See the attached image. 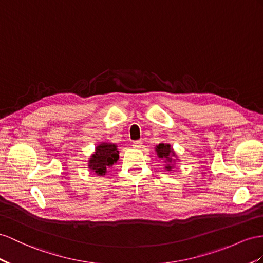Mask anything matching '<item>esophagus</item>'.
<instances>
[{"label":"esophagus","mask_w":263,"mask_h":263,"mask_svg":"<svg viewBox=\"0 0 263 263\" xmlns=\"http://www.w3.org/2000/svg\"><path fill=\"white\" fill-rule=\"evenodd\" d=\"M132 146L134 147V149H140V147L142 146V141H134V142L132 143Z\"/></svg>","instance_id":"obj_1"}]
</instances>
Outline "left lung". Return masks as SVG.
Masks as SVG:
<instances>
[{"label": "left lung", "instance_id": "1", "mask_svg": "<svg viewBox=\"0 0 263 263\" xmlns=\"http://www.w3.org/2000/svg\"><path fill=\"white\" fill-rule=\"evenodd\" d=\"M158 158L163 160L164 162V169L166 171H172V169L177 164L178 156L176 154V151L173 150V147L169 143H159L154 147Z\"/></svg>", "mask_w": 263, "mask_h": 263}]
</instances>
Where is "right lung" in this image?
Wrapping results in <instances>:
<instances>
[{
	"instance_id": "right-lung-1",
	"label": "right lung",
	"mask_w": 263,
	"mask_h": 263,
	"mask_svg": "<svg viewBox=\"0 0 263 263\" xmlns=\"http://www.w3.org/2000/svg\"><path fill=\"white\" fill-rule=\"evenodd\" d=\"M119 160V149L116 143L101 142L96 146V150L87 160V167L97 176L103 177L107 172V167H111Z\"/></svg>"
}]
</instances>
